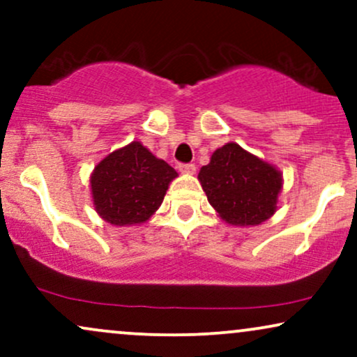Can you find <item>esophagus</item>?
I'll return each instance as SVG.
<instances>
[{
  "label": "esophagus",
  "mask_w": 357,
  "mask_h": 357,
  "mask_svg": "<svg viewBox=\"0 0 357 357\" xmlns=\"http://www.w3.org/2000/svg\"><path fill=\"white\" fill-rule=\"evenodd\" d=\"M178 170L185 175H194L195 174V165L194 163H180Z\"/></svg>",
  "instance_id": "34e87169"
}]
</instances>
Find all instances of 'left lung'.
I'll use <instances>...</instances> for the list:
<instances>
[{
    "mask_svg": "<svg viewBox=\"0 0 357 357\" xmlns=\"http://www.w3.org/2000/svg\"><path fill=\"white\" fill-rule=\"evenodd\" d=\"M199 180L208 202L230 225H259L278 211L282 174L232 142L212 153Z\"/></svg>",
    "mask_w": 357,
    "mask_h": 357,
    "instance_id": "1",
    "label": "left lung"
}]
</instances>
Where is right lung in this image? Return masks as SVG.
Masks as SVG:
<instances>
[{
    "mask_svg": "<svg viewBox=\"0 0 357 357\" xmlns=\"http://www.w3.org/2000/svg\"><path fill=\"white\" fill-rule=\"evenodd\" d=\"M177 175L140 142H132L95 167L90 177L95 211L112 225L144 224L160 207Z\"/></svg>",
    "mask_w": 357,
    "mask_h": 357,
    "instance_id": "add662e5",
    "label": "right lung"
}]
</instances>
